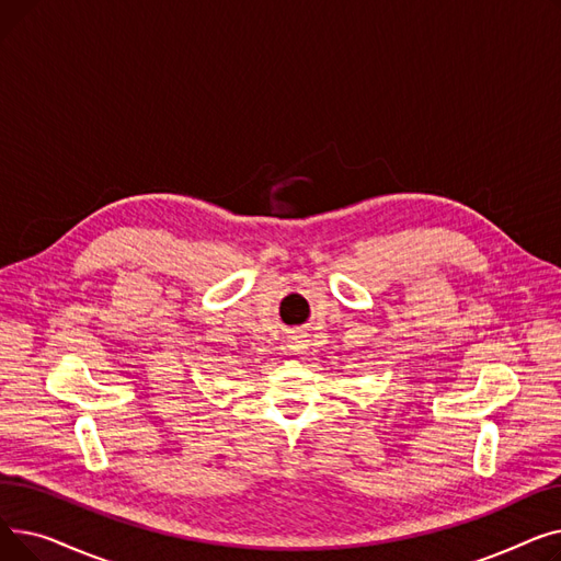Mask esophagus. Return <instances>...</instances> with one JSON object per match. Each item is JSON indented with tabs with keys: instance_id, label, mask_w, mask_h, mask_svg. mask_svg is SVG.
Returning <instances> with one entry per match:
<instances>
[{
	"instance_id": "1",
	"label": "esophagus",
	"mask_w": 561,
	"mask_h": 561,
	"mask_svg": "<svg viewBox=\"0 0 561 561\" xmlns=\"http://www.w3.org/2000/svg\"><path fill=\"white\" fill-rule=\"evenodd\" d=\"M307 336L305 334H300V332H296V334H293L290 336V350L293 352H296V355H302V352L307 350Z\"/></svg>"
}]
</instances>
